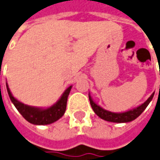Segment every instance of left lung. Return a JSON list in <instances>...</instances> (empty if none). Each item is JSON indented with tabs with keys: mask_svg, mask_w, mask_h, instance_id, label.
Listing matches in <instances>:
<instances>
[{
	"mask_svg": "<svg viewBox=\"0 0 160 160\" xmlns=\"http://www.w3.org/2000/svg\"><path fill=\"white\" fill-rule=\"evenodd\" d=\"M153 95H154V93L143 104L139 105L138 107L130 109L128 111L120 112V113H115V112L106 110V109L102 108L101 106H99L97 103L94 102L90 94H88V97L91 107L93 108L94 113L99 117H101L102 119L105 120V121L112 122H119L120 123V122H129L135 120L137 117H139L144 109L146 108V107L148 106L149 103L151 102V101L152 100Z\"/></svg>",
	"mask_w": 160,
	"mask_h": 160,
	"instance_id": "8db88e82",
	"label": "left lung"
}]
</instances>
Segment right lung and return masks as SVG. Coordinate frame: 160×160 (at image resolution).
Wrapping results in <instances>:
<instances>
[{"mask_svg":"<svg viewBox=\"0 0 160 160\" xmlns=\"http://www.w3.org/2000/svg\"><path fill=\"white\" fill-rule=\"evenodd\" d=\"M6 86H7L8 96L11 100L12 103L16 108V109L20 112L21 115L27 121L35 125L51 124L54 122L58 121L59 118H61L66 111L67 98L72 89V86L67 88L65 90V92L62 94L60 98L58 99V101L56 103H54L52 106L49 108H38L29 106L19 102L17 99L13 96L8 83H6Z\"/></svg>","mask_w":160,"mask_h":160,"instance_id":"obj_1","label":"right lung"}]
</instances>
